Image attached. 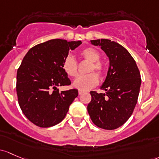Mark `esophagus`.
I'll return each instance as SVG.
<instances>
[{
  "label": "esophagus",
  "mask_w": 159,
  "mask_h": 159,
  "mask_svg": "<svg viewBox=\"0 0 159 159\" xmlns=\"http://www.w3.org/2000/svg\"><path fill=\"white\" fill-rule=\"evenodd\" d=\"M83 93H84V91H78V94H79V95L82 94Z\"/></svg>",
  "instance_id": "1"
}]
</instances>
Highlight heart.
Here are the masks:
<instances>
[{
  "label": "heart",
  "instance_id": "b5f03b06",
  "mask_svg": "<svg viewBox=\"0 0 159 159\" xmlns=\"http://www.w3.org/2000/svg\"><path fill=\"white\" fill-rule=\"evenodd\" d=\"M80 55L85 60L91 62L88 72L92 73L77 77L73 82V87L81 91H88L98 84V76L93 71H95L98 75L101 76L103 74L104 68L103 65L99 61L101 58L100 53L93 48H85L81 52ZM62 68L68 76L75 77L78 74V63L72 56L68 55L65 58Z\"/></svg>",
  "mask_w": 159,
  "mask_h": 159
}]
</instances>
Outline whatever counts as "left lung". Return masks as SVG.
Masks as SVG:
<instances>
[{
	"mask_svg": "<svg viewBox=\"0 0 159 159\" xmlns=\"http://www.w3.org/2000/svg\"><path fill=\"white\" fill-rule=\"evenodd\" d=\"M101 46L110 60L106 79L101 89L106 92L91 91L88 112L97 126L104 129L119 128L131 116L136 107L141 76L134 58L123 46L110 39L91 40Z\"/></svg>",
	"mask_w": 159,
	"mask_h": 159,
	"instance_id": "left-lung-1",
	"label": "left lung"
}]
</instances>
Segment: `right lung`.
I'll list each match as a JSON object with an SVG mask.
<instances>
[{
    "instance_id": "right-lung-1",
    "label": "right lung",
    "mask_w": 159,
    "mask_h": 159,
    "mask_svg": "<svg viewBox=\"0 0 159 159\" xmlns=\"http://www.w3.org/2000/svg\"><path fill=\"white\" fill-rule=\"evenodd\" d=\"M81 43L51 39L33 46L23 58L16 73L18 103L36 126L46 128L59 123L78 97V90L59 92L57 88L71 84L62 63L68 51Z\"/></svg>"
}]
</instances>
